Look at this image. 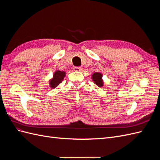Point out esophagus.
I'll use <instances>...</instances> for the list:
<instances>
[{
  "label": "esophagus",
  "instance_id": "esophagus-1",
  "mask_svg": "<svg viewBox=\"0 0 160 160\" xmlns=\"http://www.w3.org/2000/svg\"><path fill=\"white\" fill-rule=\"evenodd\" d=\"M82 69H83V68L81 67H74L73 68V70L75 71H82Z\"/></svg>",
  "mask_w": 160,
  "mask_h": 160
}]
</instances>
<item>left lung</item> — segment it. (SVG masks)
<instances>
[{
    "mask_svg": "<svg viewBox=\"0 0 160 160\" xmlns=\"http://www.w3.org/2000/svg\"><path fill=\"white\" fill-rule=\"evenodd\" d=\"M92 79L94 83L99 87L103 86V81L102 80V74L99 72H95L92 75Z\"/></svg>",
    "mask_w": 160,
    "mask_h": 160,
    "instance_id": "obj_1",
    "label": "left lung"
}]
</instances>
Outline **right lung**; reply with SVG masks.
Instances as JSON below:
<instances>
[{
	"mask_svg": "<svg viewBox=\"0 0 160 160\" xmlns=\"http://www.w3.org/2000/svg\"><path fill=\"white\" fill-rule=\"evenodd\" d=\"M65 76V72L64 71H57L54 72L52 79L50 81V87L51 88H55L59 85L61 81L63 80Z\"/></svg>",
	"mask_w": 160,
	"mask_h": 160,
	"instance_id": "right-lung-1",
	"label": "right lung"
}]
</instances>
